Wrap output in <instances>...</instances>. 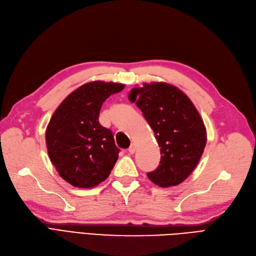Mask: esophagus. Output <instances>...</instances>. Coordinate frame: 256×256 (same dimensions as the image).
<instances>
[{"label": "esophagus", "mask_w": 256, "mask_h": 256, "mask_svg": "<svg viewBox=\"0 0 256 256\" xmlns=\"http://www.w3.org/2000/svg\"><path fill=\"white\" fill-rule=\"evenodd\" d=\"M135 150H136V144H130V146L128 148V152H130V154H134V153H135Z\"/></svg>", "instance_id": "34e87169"}]
</instances>
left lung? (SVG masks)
<instances>
[{
	"mask_svg": "<svg viewBox=\"0 0 256 256\" xmlns=\"http://www.w3.org/2000/svg\"><path fill=\"white\" fill-rule=\"evenodd\" d=\"M130 100L142 112L162 148L158 168L148 173L150 180L162 188L182 184L194 171L206 144L200 112L184 92L164 82L134 88Z\"/></svg>",
	"mask_w": 256,
	"mask_h": 256,
	"instance_id": "left-lung-1",
	"label": "left lung"
}]
</instances>
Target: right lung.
<instances>
[{
    "mask_svg": "<svg viewBox=\"0 0 256 256\" xmlns=\"http://www.w3.org/2000/svg\"><path fill=\"white\" fill-rule=\"evenodd\" d=\"M124 84L92 81L66 97L47 126L45 139L50 162L74 186L88 188L104 182L120 150L112 130L99 123L103 102Z\"/></svg>",
    "mask_w": 256,
    "mask_h": 256,
    "instance_id": "right-lung-1",
    "label": "right lung"
}]
</instances>
